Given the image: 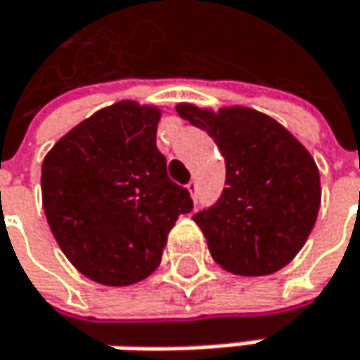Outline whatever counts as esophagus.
Here are the masks:
<instances>
[{"label": "esophagus", "mask_w": 360, "mask_h": 360, "mask_svg": "<svg viewBox=\"0 0 360 360\" xmlns=\"http://www.w3.org/2000/svg\"><path fill=\"white\" fill-rule=\"evenodd\" d=\"M186 188H188L191 197H193V199H197V182H195V180H191V182L186 184Z\"/></svg>", "instance_id": "esophagus-1"}]
</instances>
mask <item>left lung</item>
Returning a JSON list of instances; mask_svg holds the SVG:
<instances>
[{
    "label": "left lung",
    "mask_w": 360,
    "mask_h": 360,
    "mask_svg": "<svg viewBox=\"0 0 360 360\" xmlns=\"http://www.w3.org/2000/svg\"><path fill=\"white\" fill-rule=\"evenodd\" d=\"M226 159V188L193 215L217 265L236 276L280 271L307 243L321 205L311 153L274 117L248 108L176 105Z\"/></svg>",
    "instance_id": "obj_1"
}]
</instances>
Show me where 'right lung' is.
<instances>
[{
	"mask_svg": "<svg viewBox=\"0 0 360 360\" xmlns=\"http://www.w3.org/2000/svg\"><path fill=\"white\" fill-rule=\"evenodd\" d=\"M159 117L153 105L113 103L74 126L43 159L47 224L68 261L97 284L149 278L176 219L193 211L155 145Z\"/></svg>",
	"mask_w": 360,
	"mask_h": 360,
	"instance_id": "obj_1",
	"label": "right lung"
}]
</instances>
